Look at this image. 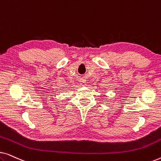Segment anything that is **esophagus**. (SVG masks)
<instances>
[{
  "mask_svg": "<svg viewBox=\"0 0 161 161\" xmlns=\"http://www.w3.org/2000/svg\"><path fill=\"white\" fill-rule=\"evenodd\" d=\"M80 84L82 86L86 85V80H84V79H81V80H80Z\"/></svg>",
  "mask_w": 161,
  "mask_h": 161,
  "instance_id": "1",
  "label": "esophagus"
}]
</instances>
